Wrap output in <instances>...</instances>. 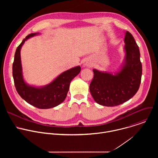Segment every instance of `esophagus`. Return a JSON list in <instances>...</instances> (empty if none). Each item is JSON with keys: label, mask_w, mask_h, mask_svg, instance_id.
Instances as JSON below:
<instances>
[{"label": "esophagus", "mask_w": 158, "mask_h": 158, "mask_svg": "<svg viewBox=\"0 0 158 158\" xmlns=\"http://www.w3.org/2000/svg\"><path fill=\"white\" fill-rule=\"evenodd\" d=\"M84 67H91L92 66V64L91 62H85L83 64Z\"/></svg>", "instance_id": "34e87169"}]
</instances>
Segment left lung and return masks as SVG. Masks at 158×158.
<instances>
[{
    "instance_id": "left-lung-1",
    "label": "left lung",
    "mask_w": 158,
    "mask_h": 158,
    "mask_svg": "<svg viewBox=\"0 0 158 158\" xmlns=\"http://www.w3.org/2000/svg\"><path fill=\"white\" fill-rule=\"evenodd\" d=\"M124 42V57L117 71L93 70L94 77L89 90L96 102L100 105L112 107L122 104L139 89L142 76L139 49L128 31L125 32Z\"/></svg>"
}]
</instances>
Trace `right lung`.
<instances>
[{
	"instance_id": "obj_1",
	"label": "right lung",
	"mask_w": 158,
	"mask_h": 158,
	"mask_svg": "<svg viewBox=\"0 0 158 158\" xmlns=\"http://www.w3.org/2000/svg\"><path fill=\"white\" fill-rule=\"evenodd\" d=\"M39 33L28 35L17 47L12 65V74L15 86L20 96L29 104L39 109L54 107L65 100L72 80L81 72L77 65L67 70L47 85L35 86L29 84L24 79L20 57V50L24 42Z\"/></svg>"
}]
</instances>
